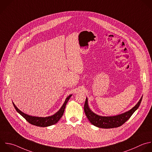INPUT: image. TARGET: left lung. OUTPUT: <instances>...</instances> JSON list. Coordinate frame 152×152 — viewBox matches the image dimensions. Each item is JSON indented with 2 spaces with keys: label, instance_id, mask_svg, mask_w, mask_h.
Masks as SVG:
<instances>
[{
  "label": "left lung",
  "instance_id": "left-lung-1",
  "mask_svg": "<svg viewBox=\"0 0 152 152\" xmlns=\"http://www.w3.org/2000/svg\"><path fill=\"white\" fill-rule=\"evenodd\" d=\"M141 100L142 97L133 108L122 114L113 116H101L95 114L90 109L88 106V100L86 98L84 110L88 119L94 126L101 128H113L121 126L128 121L134 112L138 108Z\"/></svg>",
  "mask_w": 152,
  "mask_h": 152
}]
</instances>
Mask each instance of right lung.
Masks as SVG:
<instances>
[{"label": "right lung", "instance_id": "obj_1", "mask_svg": "<svg viewBox=\"0 0 152 152\" xmlns=\"http://www.w3.org/2000/svg\"><path fill=\"white\" fill-rule=\"evenodd\" d=\"M72 95H69L65 100V102H64V104L62 105V106L61 107V108L60 109V110L56 112L55 114H54L52 116H48V117H45V118H42V117H36V116H30L28 115H27L24 113H23V112H21L20 110H19L17 106L14 104V103H13L14 106L16 110L22 116H23L27 122H28L30 124L36 125V126H41V127H46V126H50L52 125H54L55 124H56L59 120L61 119V118L62 116L64 113V110L65 109V106L66 104L68 102V101L69 100V98L71 97Z\"/></svg>", "mask_w": 152, "mask_h": 152}]
</instances>
